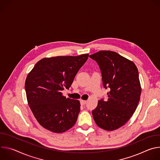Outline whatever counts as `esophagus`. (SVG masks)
<instances>
[{"mask_svg": "<svg viewBox=\"0 0 160 160\" xmlns=\"http://www.w3.org/2000/svg\"><path fill=\"white\" fill-rule=\"evenodd\" d=\"M80 104L82 105H84L85 104H86V101H85V100H80Z\"/></svg>", "mask_w": 160, "mask_h": 160, "instance_id": "esophagus-1", "label": "esophagus"}]
</instances>
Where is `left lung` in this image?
I'll return each mask as SVG.
<instances>
[{
	"mask_svg": "<svg viewBox=\"0 0 160 160\" xmlns=\"http://www.w3.org/2000/svg\"><path fill=\"white\" fill-rule=\"evenodd\" d=\"M101 72L103 86L109 88L108 99H102L92 111L100 128L115 130L125 125L138 106L141 94L138 68L131 61L110 51H101L89 56Z\"/></svg>",
	"mask_w": 160,
	"mask_h": 160,
	"instance_id": "left-lung-1",
	"label": "left lung"
}]
</instances>
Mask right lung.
I'll return each instance as SVG.
<instances>
[{
  "label": "right lung",
  "mask_w": 160,
  "mask_h": 160,
  "mask_svg": "<svg viewBox=\"0 0 160 160\" xmlns=\"http://www.w3.org/2000/svg\"><path fill=\"white\" fill-rule=\"evenodd\" d=\"M88 57L85 54L43 58L28 73L25 86L28 103L43 128L62 133L75 124L80 111V101L66 98L61 91L70 87Z\"/></svg>",
  "instance_id": "1"
}]
</instances>
